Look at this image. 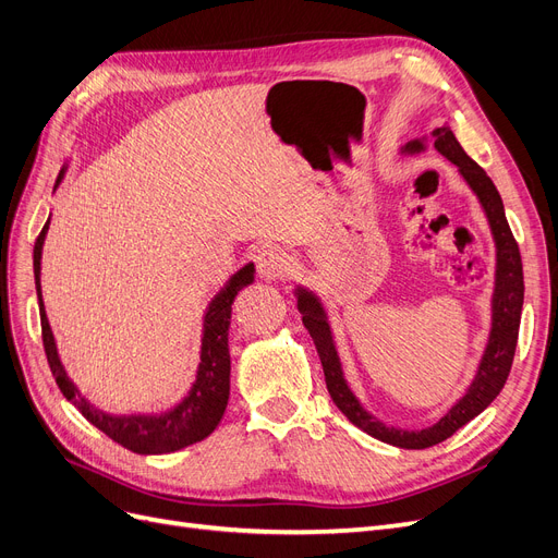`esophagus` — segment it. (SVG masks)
<instances>
[{
  "label": "esophagus",
  "mask_w": 558,
  "mask_h": 558,
  "mask_svg": "<svg viewBox=\"0 0 558 558\" xmlns=\"http://www.w3.org/2000/svg\"><path fill=\"white\" fill-rule=\"evenodd\" d=\"M255 264H257L259 278L268 280V282L282 280L284 274H287V259H284L282 251H278V247H274V245L262 247V251L255 257Z\"/></svg>",
  "instance_id": "1"
}]
</instances>
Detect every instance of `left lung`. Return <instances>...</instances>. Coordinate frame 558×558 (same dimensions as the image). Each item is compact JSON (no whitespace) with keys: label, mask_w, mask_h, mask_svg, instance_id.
<instances>
[{"label":"left lung","mask_w":558,"mask_h":558,"mask_svg":"<svg viewBox=\"0 0 558 558\" xmlns=\"http://www.w3.org/2000/svg\"><path fill=\"white\" fill-rule=\"evenodd\" d=\"M432 140H435V149L448 158L452 165H458L462 179L469 183V189L476 193L483 211L487 216L489 230L494 245H497V271H494V294H492V328L489 338L485 344L483 359L478 363L476 377L469 384L466 393L448 409V414L441 416L435 425L423 429H400L393 425H386L377 421L369 411L363 409L359 398L349 388L342 363L336 349L331 324H328V315L319 296L305 287H296V305L299 313L303 315V326L307 333L315 340L317 354L324 367L326 388L331 393L336 407L342 414L352 421L356 427L367 432L369 437H375L384 444L421 450L437 446L446 441L450 435L466 425L471 418H476L481 411H485L492 400L501 393V388L510 375V365L514 359V347H518V333H520V317H522V303H524V274H522V257L518 241H514L504 202L497 191V185L485 174V170L476 160H471L466 151L460 147L458 137L452 135L450 126H439L432 131ZM425 151V137L411 140L400 149L404 156H416Z\"/></svg>","instance_id":"left-lung-1"}]
</instances>
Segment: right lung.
<instances>
[{"instance_id": "right-lung-1", "label": "right lung", "mask_w": 558, "mask_h": 558, "mask_svg": "<svg viewBox=\"0 0 558 558\" xmlns=\"http://www.w3.org/2000/svg\"><path fill=\"white\" fill-rule=\"evenodd\" d=\"M64 174L66 168H61L57 185L64 179ZM48 227L50 218L34 243V280L38 294L40 336H44V347L52 377L61 393H64V398L73 402L80 414L92 425H96L100 432H106V435L119 446L137 452V456H162V452H174L209 437L225 414L227 400H230V344H227V336H230L232 303L243 287L255 280V264L251 262L239 268V271L225 282L222 290L211 299L209 307H206L202 324L204 328L197 377L189 390V396H185L177 407L160 411V414L114 416L96 409L82 398L75 384L69 379L64 365L59 361L54 336L46 315L44 294H40V253H44Z\"/></svg>"}]
</instances>
